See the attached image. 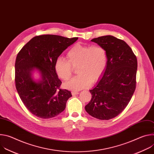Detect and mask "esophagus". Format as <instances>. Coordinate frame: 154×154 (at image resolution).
<instances>
[{"label": "esophagus", "mask_w": 154, "mask_h": 154, "mask_svg": "<svg viewBox=\"0 0 154 154\" xmlns=\"http://www.w3.org/2000/svg\"><path fill=\"white\" fill-rule=\"evenodd\" d=\"M79 94V93L78 91H72V96H75Z\"/></svg>", "instance_id": "esophagus-1"}]
</instances>
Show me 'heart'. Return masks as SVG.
Wrapping results in <instances>:
<instances>
[{"label":"heart","instance_id":"heart-1","mask_svg":"<svg viewBox=\"0 0 154 154\" xmlns=\"http://www.w3.org/2000/svg\"><path fill=\"white\" fill-rule=\"evenodd\" d=\"M66 58H57L54 68L60 79L68 81L72 75V68H77L79 75L64 85L66 88L73 91L87 88L91 83H94L103 74L107 64L106 49L99 45L76 44L67 51Z\"/></svg>","mask_w":154,"mask_h":154}]
</instances>
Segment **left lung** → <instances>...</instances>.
Wrapping results in <instances>:
<instances>
[{"label": "left lung", "mask_w": 154, "mask_h": 154, "mask_svg": "<svg viewBox=\"0 0 154 154\" xmlns=\"http://www.w3.org/2000/svg\"><path fill=\"white\" fill-rule=\"evenodd\" d=\"M91 41L106 49L107 64L97 86L90 90L92 97L85 110L95 118L109 120L119 115L132 97L137 59L127 44L115 36H100Z\"/></svg>", "instance_id": "1"}]
</instances>
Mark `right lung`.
<instances>
[{"mask_svg":"<svg viewBox=\"0 0 154 154\" xmlns=\"http://www.w3.org/2000/svg\"><path fill=\"white\" fill-rule=\"evenodd\" d=\"M78 39L54 35L33 37L20 49L15 62V85L18 94L28 110L42 118H54L66 108L72 96L67 90L60 88L61 80L54 68L57 58ZM41 73L42 80L34 81L31 71Z\"/></svg>","mask_w":154,"mask_h":154,"instance_id":"1","label":"right lung"}]
</instances>
